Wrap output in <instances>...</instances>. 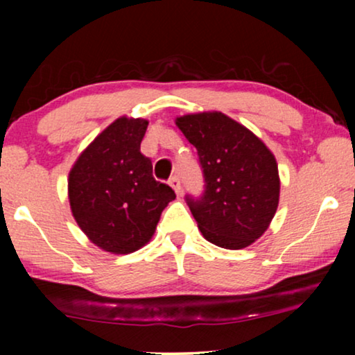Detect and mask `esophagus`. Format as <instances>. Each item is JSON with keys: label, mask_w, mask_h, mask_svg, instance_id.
<instances>
[{"label": "esophagus", "mask_w": 355, "mask_h": 355, "mask_svg": "<svg viewBox=\"0 0 355 355\" xmlns=\"http://www.w3.org/2000/svg\"><path fill=\"white\" fill-rule=\"evenodd\" d=\"M169 186L174 189V192H176L178 196L181 193V181H179L178 176H173L171 179H169Z\"/></svg>", "instance_id": "esophagus-1"}]
</instances>
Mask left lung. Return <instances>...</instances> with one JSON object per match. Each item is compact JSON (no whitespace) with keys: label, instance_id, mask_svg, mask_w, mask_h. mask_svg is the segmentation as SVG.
I'll return each mask as SVG.
<instances>
[{"label":"left lung","instance_id":"1","mask_svg":"<svg viewBox=\"0 0 355 355\" xmlns=\"http://www.w3.org/2000/svg\"><path fill=\"white\" fill-rule=\"evenodd\" d=\"M176 125L197 148L205 192L189 208L208 242L239 250L263 236L279 203L278 163L257 135L221 111L184 114Z\"/></svg>","mask_w":355,"mask_h":355}]
</instances>
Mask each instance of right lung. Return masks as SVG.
Segmentation results:
<instances>
[{
    "label": "right lung",
    "mask_w": 355,
    "mask_h": 355,
    "mask_svg": "<svg viewBox=\"0 0 355 355\" xmlns=\"http://www.w3.org/2000/svg\"><path fill=\"white\" fill-rule=\"evenodd\" d=\"M148 121L121 116L79 155L67 178L72 216L101 250L125 255L150 242L162 211L176 198L155 181L140 153Z\"/></svg>",
    "instance_id": "obj_1"
}]
</instances>
